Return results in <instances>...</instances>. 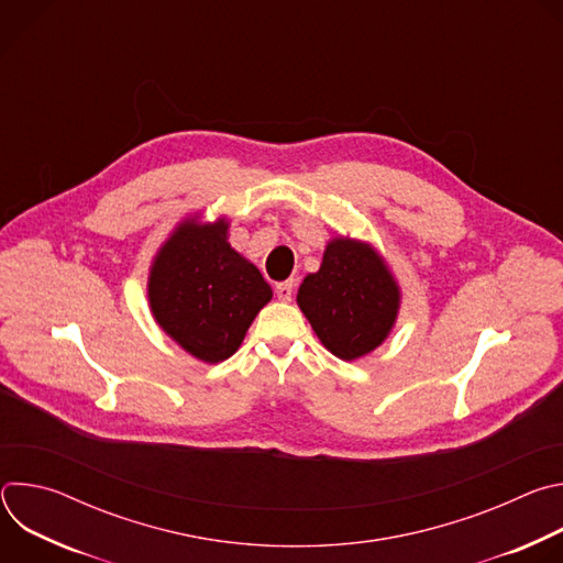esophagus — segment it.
Wrapping results in <instances>:
<instances>
[{
  "label": "esophagus",
  "instance_id": "1",
  "mask_svg": "<svg viewBox=\"0 0 563 563\" xmlns=\"http://www.w3.org/2000/svg\"><path fill=\"white\" fill-rule=\"evenodd\" d=\"M294 280H285V283H278L276 285V296L280 298V300H291V296H294Z\"/></svg>",
  "mask_w": 563,
  "mask_h": 563
}]
</instances>
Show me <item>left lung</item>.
<instances>
[{
	"label": "left lung",
	"mask_w": 563,
	"mask_h": 563,
	"mask_svg": "<svg viewBox=\"0 0 563 563\" xmlns=\"http://www.w3.org/2000/svg\"><path fill=\"white\" fill-rule=\"evenodd\" d=\"M296 302L320 343L341 361H356L389 336L400 309V287L369 243L336 235L318 272L300 283Z\"/></svg>",
	"instance_id": "obj_1"
}]
</instances>
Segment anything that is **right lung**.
<instances>
[{
    "mask_svg": "<svg viewBox=\"0 0 563 563\" xmlns=\"http://www.w3.org/2000/svg\"><path fill=\"white\" fill-rule=\"evenodd\" d=\"M229 220L200 213L176 224L153 256L148 307L172 341L202 363L235 354L274 291L263 274L229 245Z\"/></svg>",
    "mask_w": 563,
    "mask_h": 563,
    "instance_id": "obj_1",
    "label": "right lung"
}]
</instances>
